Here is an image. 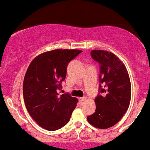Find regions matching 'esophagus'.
Masks as SVG:
<instances>
[{
    "label": "esophagus",
    "mask_w": 150,
    "mask_h": 150,
    "mask_svg": "<svg viewBox=\"0 0 150 150\" xmlns=\"http://www.w3.org/2000/svg\"><path fill=\"white\" fill-rule=\"evenodd\" d=\"M86 99V98L85 97V96H83V97H81V98H79V100L80 101H85Z\"/></svg>",
    "instance_id": "obj_1"
}]
</instances>
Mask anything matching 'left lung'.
<instances>
[{"instance_id": "obj_1", "label": "left lung", "mask_w": 150, "mask_h": 150, "mask_svg": "<svg viewBox=\"0 0 150 150\" xmlns=\"http://www.w3.org/2000/svg\"><path fill=\"white\" fill-rule=\"evenodd\" d=\"M91 58L99 64V94L95 98L96 110L87 117L96 128L115 125L126 113L131 99V83L125 66L114 54L92 50Z\"/></svg>"}]
</instances>
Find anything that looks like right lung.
<instances>
[{"label":"right lung","mask_w":150,"mask_h":150,"mask_svg":"<svg viewBox=\"0 0 150 150\" xmlns=\"http://www.w3.org/2000/svg\"><path fill=\"white\" fill-rule=\"evenodd\" d=\"M82 51L56 49L36 56L23 80V94L28 113L39 126L55 131L69 122L76 98L68 93L59 96L69 63Z\"/></svg>","instance_id":"add662e5"}]
</instances>
